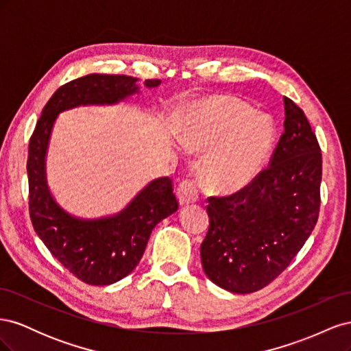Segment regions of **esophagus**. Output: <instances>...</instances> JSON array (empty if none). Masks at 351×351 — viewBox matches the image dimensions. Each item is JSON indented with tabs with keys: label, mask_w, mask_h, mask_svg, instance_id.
<instances>
[{
	"label": "esophagus",
	"mask_w": 351,
	"mask_h": 351,
	"mask_svg": "<svg viewBox=\"0 0 351 351\" xmlns=\"http://www.w3.org/2000/svg\"><path fill=\"white\" fill-rule=\"evenodd\" d=\"M177 196L180 205H189L197 200V187L193 180H183L177 187Z\"/></svg>",
	"instance_id": "34e87169"
}]
</instances>
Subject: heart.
Returning <instances> with one entry per match:
<instances>
[{
    "label": "heart",
    "instance_id": "1",
    "mask_svg": "<svg viewBox=\"0 0 351 351\" xmlns=\"http://www.w3.org/2000/svg\"><path fill=\"white\" fill-rule=\"evenodd\" d=\"M187 149L206 154L202 177L219 193L239 192L250 184L272 152L275 132L271 121L249 105L232 98H215L204 115L182 133Z\"/></svg>",
    "mask_w": 351,
    "mask_h": 351
}]
</instances>
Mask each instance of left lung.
I'll list each match as a JSON object with an SVG mask.
<instances>
[{"instance_id":"obj_1","label":"left lung","mask_w":351,"mask_h":351,"mask_svg":"<svg viewBox=\"0 0 351 351\" xmlns=\"http://www.w3.org/2000/svg\"><path fill=\"white\" fill-rule=\"evenodd\" d=\"M284 133L250 184L208 197L200 244L208 278L237 294L258 291L289 267L319 217L322 154L304 112L284 97Z\"/></svg>"}]
</instances>
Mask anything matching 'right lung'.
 Instances as JSON below:
<instances>
[{
	"label": "right lung",
	"instance_id": "add662e5",
	"mask_svg": "<svg viewBox=\"0 0 351 351\" xmlns=\"http://www.w3.org/2000/svg\"><path fill=\"white\" fill-rule=\"evenodd\" d=\"M161 80H145L156 88ZM139 93L137 79L124 74H88L62 84L42 110L29 142V214L36 234L74 277L90 285L114 284L141 262L159 221L178 209L169 177L156 178L119 214L80 219L62 209L47 184L45 156L60 112L79 105H112Z\"/></svg>",
	"mask_w": 351,
	"mask_h": 351
}]
</instances>
